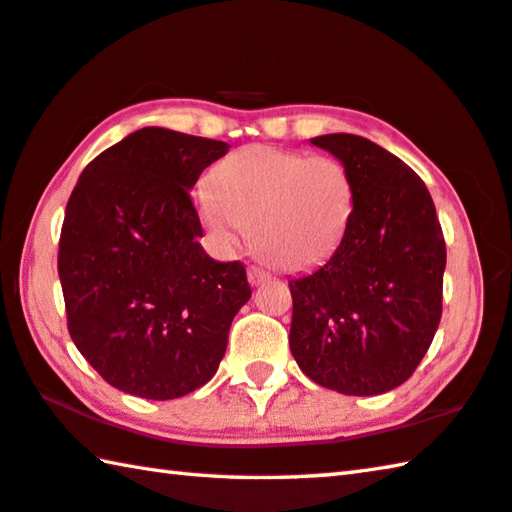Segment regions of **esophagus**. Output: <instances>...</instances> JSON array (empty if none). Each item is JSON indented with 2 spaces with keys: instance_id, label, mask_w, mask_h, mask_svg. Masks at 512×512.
<instances>
[{
  "instance_id": "34e87169",
  "label": "esophagus",
  "mask_w": 512,
  "mask_h": 512,
  "mask_svg": "<svg viewBox=\"0 0 512 512\" xmlns=\"http://www.w3.org/2000/svg\"><path fill=\"white\" fill-rule=\"evenodd\" d=\"M268 277H271V273L268 271H264V268H259V266H250L248 268V280H250V284H264Z\"/></svg>"
}]
</instances>
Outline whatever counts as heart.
Wrapping results in <instances>:
<instances>
[{
  "instance_id": "obj_1",
  "label": "heart",
  "mask_w": 512,
  "mask_h": 512,
  "mask_svg": "<svg viewBox=\"0 0 512 512\" xmlns=\"http://www.w3.org/2000/svg\"><path fill=\"white\" fill-rule=\"evenodd\" d=\"M354 212V180L334 155L246 146L225 155L198 194L205 228L225 246L250 232L282 271H305L336 253Z\"/></svg>"
}]
</instances>
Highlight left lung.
<instances>
[{
    "label": "left lung",
    "instance_id": "1",
    "mask_svg": "<svg viewBox=\"0 0 512 512\" xmlns=\"http://www.w3.org/2000/svg\"><path fill=\"white\" fill-rule=\"evenodd\" d=\"M311 144L350 169L354 212L336 253L289 282L291 354L329 391H393L418 368L443 316V228L418 173L379 144L348 133Z\"/></svg>",
    "mask_w": 512,
    "mask_h": 512
}]
</instances>
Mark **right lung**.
I'll list each match as a JSON object with an SVG mask.
<instances>
[{
	"instance_id": "1",
	"label": "right lung",
	"mask_w": 512,
	"mask_h": 512,
	"mask_svg": "<svg viewBox=\"0 0 512 512\" xmlns=\"http://www.w3.org/2000/svg\"><path fill=\"white\" fill-rule=\"evenodd\" d=\"M230 146L142 128L83 169L58 244L69 336L119 391L176 400L214 377L250 298L241 262H214L189 189Z\"/></svg>"
}]
</instances>
